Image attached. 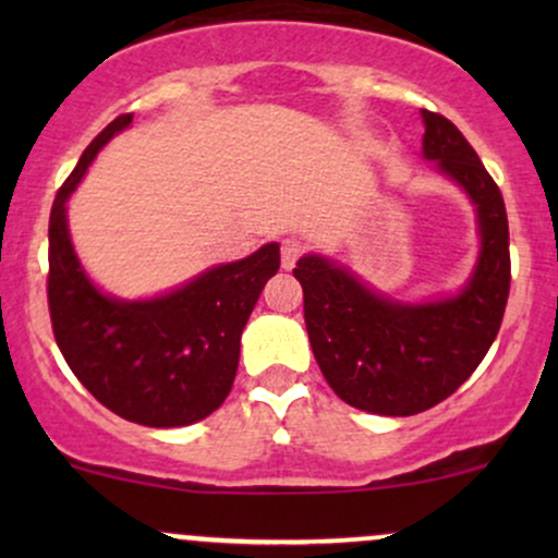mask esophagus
<instances>
[{
    "mask_svg": "<svg viewBox=\"0 0 558 558\" xmlns=\"http://www.w3.org/2000/svg\"><path fill=\"white\" fill-rule=\"evenodd\" d=\"M301 254H304V246L296 239H286L283 248H280V265H283V270H293Z\"/></svg>",
    "mask_w": 558,
    "mask_h": 558,
    "instance_id": "34e87169",
    "label": "esophagus"
}]
</instances>
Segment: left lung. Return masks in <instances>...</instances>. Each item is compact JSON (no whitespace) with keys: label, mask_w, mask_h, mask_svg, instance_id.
<instances>
[{"label":"left lung","mask_w":558,"mask_h":558,"mask_svg":"<svg viewBox=\"0 0 558 558\" xmlns=\"http://www.w3.org/2000/svg\"><path fill=\"white\" fill-rule=\"evenodd\" d=\"M422 157L470 198L477 259L457 293L396 299L325 254H304V323L338 399L383 417H412L453 393L477 369L509 299V222L504 196L459 128L422 110Z\"/></svg>","instance_id":"1"}]
</instances>
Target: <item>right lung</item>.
<instances>
[{
    "label": "right lung",
    "instance_id": "obj_1",
    "mask_svg": "<svg viewBox=\"0 0 558 558\" xmlns=\"http://www.w3.org/2000/svg\"><path fill=\"white\" fill-rule=\"evenodd\" d=\"M131 123L133 114L112 120L57 191L49 215V312L62 356L96 401L136 425L185 427L228 399L241 332L278 272L280 246L265 243L157 296L101 291L73 246L68 202L96 155Z\"/></svg>",
    "mask_w": 558,
    "mask_h": 558
}]
</instances>
